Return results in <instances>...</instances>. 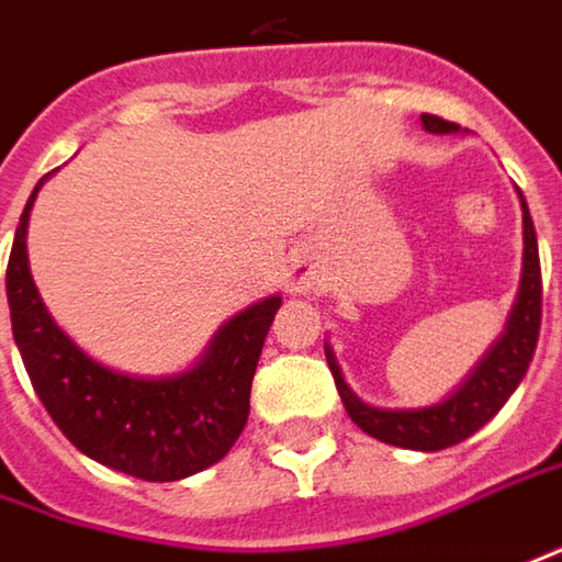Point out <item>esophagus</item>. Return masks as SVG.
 I'll return each instance as SVG.
<instances>
[{
  "instance_id": "1",
  "label": "esophagus",
  "mask_w": 562,
  "mask_h": 562,
  "mask_svg": "<svg viewBox=\"0 0 562 562\" xmlns=\"http://www.w3.org/2000/svg\"><path fill=\"white\" fill-rule=\"evenodd\" d=\"M285 285H289V292H295V295H311V292H317V289L324 285V277H321L317 260L307 255V251H299V255L289 260V267H285Z\"/></svg>"
}]
</instances>
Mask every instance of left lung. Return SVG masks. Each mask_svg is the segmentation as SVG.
<instances>
[{
  "label": "left lung",
  "instance_id": "obj_1",
  "mask_svg": "<svg viewBox=\"0 0 562 562\" xmlns=\"http://www.w3.org/2000/svg\"><path fill=\"white\" fill-rule=\"evenodd\" d=\"M422 122L434 135H450L459 128L456 122L427 115V112L422 115ZM522 235V285H519L513 314L506 321V333L497 339V346L481 358V364L450 400L427 405V408H374V405L361 403L349 390V383L342 380L333 349L327 346V364L336 380V390L342 396L349 418L364 434L378 437L383 443L403 447V450H447V447L462 443L465 437H472L477 427L487 425L501 412L503 403L516 393L538 346V333H541V260H538V238H535V223H531L525 198Z\"/></svg>",
  "mask_w": 562,
  "mask_h": 562
}]
</instances>
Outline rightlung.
Returning <instances> with one entry per match:
<instances>
[{
  "instance_id": "1",
  "label": "right lung",
  "mask_w": 562,
  "mask_h": 562,
  "mask_svg": "<svg viewBox=\"0 0 562 562\" xmlns=\"http://www.w3.org/2000/svg\"><path fill=\"white\" fill-rule=\"evenodd\" d=\"M43 179L21 213L5 270L14 342L40 403L85 456L140 481H179L220 462L248 422L257 358L282 299L270 295L235 314L184 374L110 371L56 327L31 280L24 238Z\"/></svg>"
}]
</instances>
